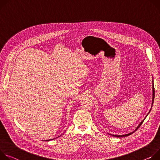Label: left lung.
Segmentation results:
<instances>
[{"mask_svg": "<svg viewBox=\"0 0 160 160\" xmlns=\"http://www.w3.org/2000/svg\"><path fill=\"white\" fill-rule=\"evenodd\" d=\"M155 95V91H154V82H153V79H152V106H151V109H150V111H149V112H148V114H147V116L145 117V118L142 121V122H140V123L139 124V125H138V127L136 128V129L133 131V132H130V133H127V134H124V135H113V134H110V133H109V135H112V136H114V137H127V136H128V135H131L132 133H133L134 132H135L138 128H139V127L142 125V122H143V121H144V119L146 118V117L148 116V115L149 114V112H150V111H151V109H152V105H153V102H154V95Z\"/></svg>", "mask_w": 160, "mask_h": 160, "instance_id": "obj_1", "label": "left lung"}]
</instances>
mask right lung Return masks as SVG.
Here are the masks:
<instances>
[{"instance_id": "1", "label": "right lung", "mask_w": 160, "mask_h": 160, "mask_svg": "<svg viewBox=\"0 0 160 160\" xmlns=\"http://www.w3.org/2000/svg\"><path fill=\"white\" fill-rule=\"evenodd\" d=\"M60 136H59V137H60ZM58 137H57V138H58ZM52 139H54V138H52ZM52 139H51V140H52ZM50 140V139H49V140ZM48 140H47V141H48ZM45 141H46V140H45Z\"/></svg>"}]
</instances>
